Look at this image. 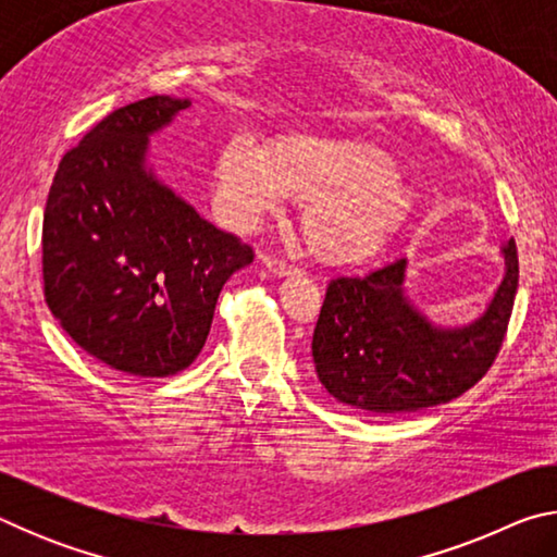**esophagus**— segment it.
Instances as JSON below:
<instances>
[{
  "label": "esophagus",
  "instance_id": "esophagus-1",
  "mask_svg": "<svg viewBox=\"0 0 557 557\" xmlns=\"http://www.w3.org/2000/svg\"><path fill=\"white\" fill-rule=\"evenodd\" d=\"M258 262L268 272H272V275H277V277H285V275H292V272H295V265H289V262H285V260L270 258V256H260Z\"/></svg>",
  "mask_w": 557,
  "mask_h": 557
}]
</instances>
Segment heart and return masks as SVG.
Returning a JSON list of instances; mask_svg holds the SVG:
<instances>
[{
	"instance_id": "heart-1",
	"label": "heart",
	"mask_w": 557,
	"mask_h": 557,
	"mask_svg": "<svg viewBox=\"0 0 557 557\" xmlns=\"http://www.w3.org/2000/svg\"><path fill=\"white\" fill-rule=\"evenodd\" d=\"M215 206L233 231L301 203V231L319 258L356 265L393 240L414 209V188L395 159L371 143L289 135L270 149L238 132L215 157Z\"/></svg>"
}]
</instances>
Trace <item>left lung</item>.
Wrapping results in <instances>:
<instances>
[{
    "mask_svg": "<svg viewBox=\"0 0 557 557\" xmlns=\"http://www.w3.org/2000/svg\"><path fill=\"white\" fill-rule=\"evenodd\" d=\"M504 277L467 324L442 326L405 287L408 258L363 277L329 282L314 329L317 379L338 403L373 414L414 412L469 391L494 363L518 289L513 238L502 245Z\"/></svg>",
    "mask_w": 557,
    "mask_h": 557,
    "instance_id": "obj_1",
    "label": "left lung"
}]
</instances>
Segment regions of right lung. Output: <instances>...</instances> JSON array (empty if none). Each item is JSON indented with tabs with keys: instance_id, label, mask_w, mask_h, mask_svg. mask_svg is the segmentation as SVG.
Wrapping results in <instances>:
<instances>
[{
	"instance_id": "obj_1",
	"label": "right lung",
	"mask_w": 557,
	"mask_h": 557,
	"mask_svg": "<svg viewBox=\"0 0 557 557\" xmlns=\"http://www.w3.org/2000/svg\"><path fill=\"white\" fill-rule=\"evenodd\" d=\"M186 108L152 96L110 112L61 159L44 211L49 309L83 351L137 379L196 361L223 285L252 262L149 164V139Z\"/></svg>"
}]
</instances>
